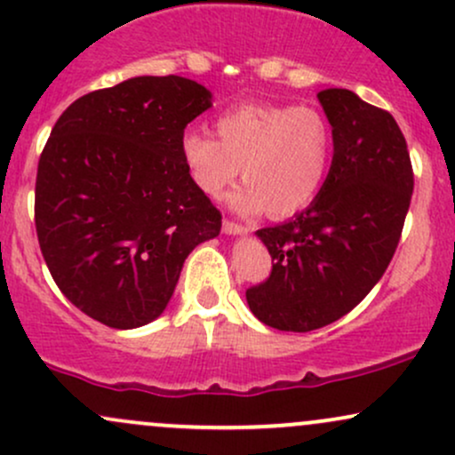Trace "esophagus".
I'll return each instance as SVG.
<instances>
[{
    "mask_svg": "<svg viewBox=\"0 0 455 455\" xmlns=\"http://www.w3.org/2000/svg\"><path fill=\"white\" fill-rule=\"evenodd\" d=\"M222 231L227 235H248L250 227H245V224H239L235 220H224L222 222Z\"/></svg>",
    "mask_w": 455,
    "mask_h": 455,
    "instance_id": "1",
    "label": "esophagus"
}]
</instances>
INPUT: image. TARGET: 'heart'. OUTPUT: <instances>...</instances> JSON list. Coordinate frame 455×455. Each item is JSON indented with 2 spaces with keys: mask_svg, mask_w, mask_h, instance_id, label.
<instances>
[{
  "mask_svg": "<svg viewBox=\"0 0 455 455\" xmlns=\"http://www.w3.org/2000/svg\"><path fill=\"white\" fill-rule=\"evenodd\" d=\"M216 132L218 139L203 130L181 137V158L203 195L222 196L242 171L245 184L231 196L237 212L280 218L315 201L333 148L316 108L239 104L216 119Z\"/></svg>",
  "mask_w": 455,
  "mask_h": 455,
  "instance_id": "obj_1",
  "label": "heart"
}]
</instances>
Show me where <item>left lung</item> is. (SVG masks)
Returning <instances> with one entry per match:
<instances>
[{
	"instance_id": "obj_1",
	"label": "left lung",
	"mask_w": 455,
	"mask_h": 455,
	"mask_svg": "<svg viewBox=\"0 0 455 455\" xmlns=\"http://www.w3.org/2000/svg\"><path fill=\"white\" fill-rule=\"evenodd\" d=\"M318 100L331 124V169L307 210L259 228L271 274L245 291L252 315L280 331L325 327L372 291L398 248L415 181L391 113L340 87Z\"/></svg>"
}]
</instances>
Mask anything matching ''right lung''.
Listing matches in <instances>:
<instances>
[{
	"mask_svg": "<svg viewBox=\"0 0 455 455\" xmlns=\"http://www.w3.org/2000/svg\"><path fill=\"white\" fill-rule=\"evenodd\" d=\"M212 107L184 76H137L81 96L51 130L36 175V233L55 284L113 329L158 318L188 254L222 213L195 186L181 137Z\"/></svg>",
	"mask_w": 455,
	"mask_h": 455,
	"instance_id": "obj_1",
	"label": "right lung"
}]
</instances>
